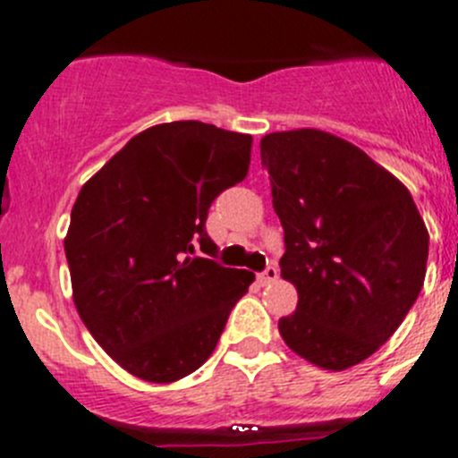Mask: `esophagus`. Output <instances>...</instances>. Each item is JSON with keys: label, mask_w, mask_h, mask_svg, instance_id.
<instances>
[{"label": "esophagus", "mask_w": 458, "mask_h": 458, "mask_svg": "<svg viewBox=\"0 0 458 458\" xmlns=\"http://www.w3.org/2000/svg\"><path fill=\"white\" fill-rule=\"evenodd\" d=\"M277 277H279V268L275 264H270L268 268L264 270V273H259V282L261 284H270V282H275Z\"/></svg>", "instance_id": "1"}]
</instances>
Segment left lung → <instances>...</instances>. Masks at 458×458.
<instances>
[{
    "mask_svg": "<svg viewBox=\"0 0 458 458\" xmlns=\"http://www.w3.org/2000/svg\"><path fill=\"white\" fill-rule=\"evenodd\" d=\"M259 148L284 228L279 268L297 288L279 333L310 365L349 369L383 347L423 288V216L396 176L328 131H275Z\"/></svg>",
    "mask_w": 458,
    "mask_h": 458,
    "instance_id": "1",
    "label": "left lung"
}]
</instances>
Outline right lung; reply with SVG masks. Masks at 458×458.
Instances as JSON below:
<instances>
[{"label": "right lung", "instance_id": "add662e5", "mask_svg": "<svg viewBox=\"0 0 458 458\" xmlns=\"http://www.w3.org/2000/svg\"><path fill=\"white\" fill-rule=\"evenodd\" d=\"M250 134L199 121L136 134L80 190L64 252L80 319L131 376L174 383L215 352L255 275L215 255L208 210L246 179Z\"/></svg>", "mask_w": 458, "mask_h": 458}]
</instances>
